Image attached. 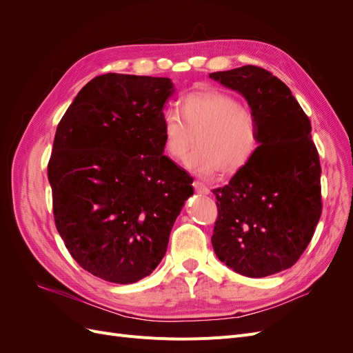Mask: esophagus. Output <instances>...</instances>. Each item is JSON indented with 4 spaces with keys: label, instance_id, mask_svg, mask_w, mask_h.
Returning <instances> with one entry per match:
<instances>
[{
    "label": "esophagus",
    "instance_id": "obj_1",
    "mask_svg": "<svg viewBox=\"0 0 353 353\" xmlns=\"http://www.w3.org/2000/svg\"><path fill=\"white\" fill-rule=\"evenodd\" d=\"M193 187H194V190H196V193H199V194H203V196L209 194V188H208L205 184H203V183H200V181H194Z\"/></svg>",
    "mask_w": 353,
    "mask_h": 353
}]
</instances>
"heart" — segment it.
<instances>
[{
    "instance_id": "heart-1",
    "label": "heart",
    "mask_w": 353,
    "mask_h": 353,
    "mask_svg": "<svg viewBox=\"0 0 353 353\" xmlns=\"http://www.w3.org/2000/svg\"><path fill=\"white\" fill-rule=\"evenodd\" d=\"M197 150L187 160V168L199 176L237 172L258 147V123L250 109L234 95L219 90H203L187 94L181 100V113L165 110L162 135L166 154L183 162L193 135Z\"/></svg>"
}]
</instances>
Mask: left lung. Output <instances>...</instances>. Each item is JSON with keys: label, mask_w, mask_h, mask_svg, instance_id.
Wrapping results in <instances>:
<instances>
[{"label": "left lung", "mask_w": 353, "mask_h": 353, "mask_svg": "<svg viewBox=\"0 0 353 353\" xmlns=\"http://www.w3.org/2000/svg\"><path fill=\"white\" fill-rule=\"evenodd\" d=\"M209 78L248 101L259 145L227 185L213 190L219 215L212 245L232 271L262 279L297 262L321 216V166L311 122L290 88L262 68Z\"/></svg>", "instance_id": "8db88e82"}]
</instances>
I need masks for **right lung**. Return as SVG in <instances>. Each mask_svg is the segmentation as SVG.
Masks as SVG:
<instances>
[{
  "mask_svg": "<svg viewBox=\"0 0 353 353\" xmlns=\"http://www.w3.org/2000/svg\"><path fill=\"white\" fill-rule=\"evenodd\" d=\"M169 78L108 73L78 92L48 163L56 227L99 279L132 284L163 259L193 179L163 154Z\"/></svg>",
  "mask_w": 353,
  "mask_h": 353,
  "instance_id": "right-lung-1",
  "label": "right lung"
}]
</instances>
